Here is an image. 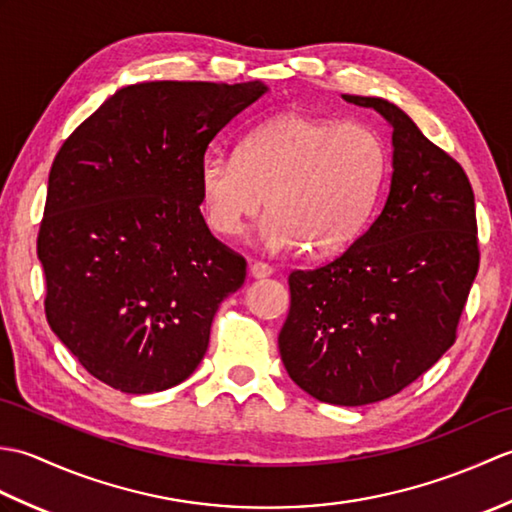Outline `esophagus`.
I'll use <instances>...</instances> for the list:
<instances>
[{"instance_id":"obj_1","label":"esophagus","mask_w":512,"mask_h":512,"mask_svg":"<svg viewBox=\"0 0 512 512\" xmlns=\"http://www.w3.org/2000/svg\"><path fill=\"white\" fill-rule=\"evenodd\" d=\"M273 275V266H268L264 262H255L253 266H250V277L253 279H266Z\"/></svg>"}]
</instances>
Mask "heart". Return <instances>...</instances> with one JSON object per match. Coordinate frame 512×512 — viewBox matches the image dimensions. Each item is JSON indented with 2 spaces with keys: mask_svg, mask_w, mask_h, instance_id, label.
<instances>
[{
  "mask_svg": "<svg viewBox=\"0 0 512 512\" xmlns=\"http://www.w3.org/2000/svg\"><path fill=\"white\" fill-rule=\"evenodd\" d=\"M385 176V145L372 129L286 114L253 129L235 158L206 156L198 184L217 235H242L266 202L270 250L330 257L363 233Z\"/></svg>",
  "mask_w": 512,
  "mask_h": 512,
  "instance_id": "obj_1",
  "label": "heart"
}]
</instances>
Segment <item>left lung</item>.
I'll return each instance as SVG.
<instances>
[{
	"label": "left lung",
	"mask_w": 512,
	"mask_h": 512,
	"mask_svg": "<svg viewBox=\"0 0 512 512\" xmlns=\"http://www.w3.org/2000/svg\"><path fill=\"white\" fill-rule=\"evenodd\" d=\"M343 99L391 127L389 195L341 257L290 275L279 354L312 398L361 407L398 394L453 345L480 250L473 189L458 162L398 105Z\"/></svg>",
	"instance_id": "left-lung-1"
}]
</instances>
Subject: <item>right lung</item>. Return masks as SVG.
<instances>
[{
    "instance_id": "add662e5",
    "label": "right lung",
    "mask_w": 512,
    "mask_h": 512,
    "mask_svg": "<svg viewBox=\"0 0 512 512\" xmlns=\"http://www.w3.org/2000/svg\"><path fill=\"white\" fill-rule=\"evenodd\" d=\"M262 81H149L116 90L52 162L37 255L46 317L88 372L125 394L187 380L246 262L200 213L211 140Z\"/></svg>"
}]
</instances>
